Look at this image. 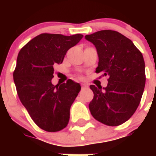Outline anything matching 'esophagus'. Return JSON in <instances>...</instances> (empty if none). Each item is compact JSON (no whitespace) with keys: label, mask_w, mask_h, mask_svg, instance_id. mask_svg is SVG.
Returning <instances> with one entry per match:
<instances>
[{"label":"esophagus","mask_w":156,"mask_h":156,"mask_svg":"<svg viewBox=\"0 0 156 156\" xmlns=\"http://www.w3.org/2000/svg\"><path fill=\"white\" fill-rule=\"evenodd\" d=\"M81 87H82V89H86V88L88 87V86L87 84H85V83H82L81 84Z\"/></svg>","instance_id":"1"}]
</instances>
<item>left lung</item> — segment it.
<instances>
[{
    "label": "left lung",
    "instance_id": "1",
    "mask_svg": "<svg viewBox=\"0 0 156 156\" xmlns=\"http://www.w3.org/2000/svg\"><path fill=\"white\" fill-rule=\"evenodd\" d=\"M98 55L96 73L108 76L106 87L90 85L94 98L89 104L96 120L115 126L133 115L145 86L142 54L127 37L114 30H101L85 36Z\"/></svg>",
    "mask_w": 156,
    "mask_h": 156
}]
</instances>
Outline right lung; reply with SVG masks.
I'll list each match as a JSON object with an SVG mask.
<instances>
[{"label":"right lung","instance_id":"right-lung-1","mask_svg":"<svg viewBox=\"0 0 156 156\" xmlns=\"http://www.w3.org/2000/svg\"><path fill=\"white\" fill-rule=\"evenodd\" d=\"M83 36L42 34L22 48L13 73L18 96L37 126L48 132L64 129L72 104L80 91V83L68 80L52 84L54 69L63 62L67 51Z\"/></svg>","mask_w":156,"mask_h":156}]
</instances>
